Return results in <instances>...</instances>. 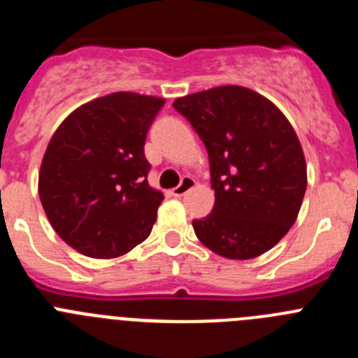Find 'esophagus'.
Masks as SVG:
<instances>
[{
	"label": "esophagus",
	"mask_w": 358,
	"mask_h": 358,
	"mask_svg": "<svg viewBox=\"0 0 358 358\" xmlns=\"http://www.w3.org/2000/svg\"><path fill=\"white\" fill-rule=\"evenodd\" d=\"M194 186H195V179H194V177L185 176L181 179V182H179V186H176V188L172 189V194L176 195V197H182V195L188 194L189 189L194 188Z\"/></svg>",
	"instance_id": "esophagus-1"
}]
</instances>
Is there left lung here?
<instances>
[{
	"label": "left lung",
	"mask_w": 358,
	"mask_h": 358,
	"mask_svg": "<svg viewBox=\"0 0 358 358\" xmlns=\"http://www.w3.org/2000/svg\"><path fill=\"white\" fill-rule=\"evenodd\" d=\"M210 157L215 206L195 218L197 238L231 260L274 248L296 222L306 192L303 148L289 120L267 98L240 85L177 98Z\"/></svg>",
	"instance_id": "left-lung-1"
}]
</instances>
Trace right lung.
<instances>
[{
    "mask_svg": "<svg viewBox=\"0 0 358 358\" xmlns=\"http://www.w3.org/2000/svg\"><path fill=\"white\" fill-rule=\"evenodd\" d=\"M164 100L113 93L73 110L50 140L39 197L57 235L91 258H116L150 235L163 194L150 188L148 129Z\"/></svg>",
    "mask_w": 358,
    "mask_h": 358,
    "instance_id": "add662e5",
    "label": "right lung"
}]
</instances>
